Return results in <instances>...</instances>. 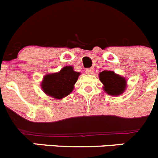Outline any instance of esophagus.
I'll return each instance as SVG.
<instances>
[{"instance_id":"34e87169","label":"esophagus","mask_w":158,"mask_h":158,"mask_svg":"<svg viewBox=\"0 0 158 158\" xmlns=\"http://www.w3.org/2000/svg\"><path fill=\"white\" fill-rule=\"evenodd\" d=\"M86 72L87 74H94V69L93 68H89V69H86Z\"/></svg>"}]
</instances>
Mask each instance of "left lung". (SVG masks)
<instances>
[{"instance_id": "8db88e82", "label": "left lung", "mask_w": 158, "mask_h": 158, "mask_svg": "<svg viewBox=\"0 0 158 158\" xmlns=\"http://www.w3.org/2000/svg\"><path fill=\"white\" fill-rule=\"evenodd\" d=\"M100 80L104 85V89L109 95H120L126 89V79L116 75L112 71H103L101 72Z\"/></svg>"}]
</instances>
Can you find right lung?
Instances as JSON below:
<instances>
[{
  "mask_svg": "<svg viewBox=\"0 0 158 158\" xmlns=\"http://www.w3.org/2000/svg\"><path fill=\"white\" fill-rule=\"evenodd\" d=\"M79 76V72H75L72 66H65L57 73L44 76L41 86L46 94L61 99L72 92Z\"/></svg>",
  "mask_w": 158,
  "mask_h": 158,
  "instance_id": "obj_1",
  "label": "right lung"
}]
</instances>
